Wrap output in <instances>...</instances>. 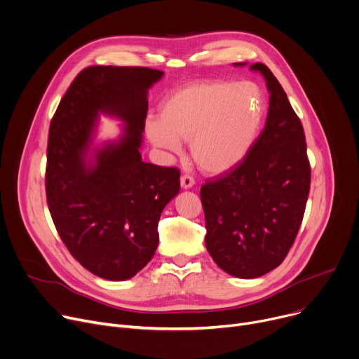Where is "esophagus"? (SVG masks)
Wrapping results in <instances>:
<instances>
[{
  "label": "esophagus",
  "mask_w": 359,
  "mask_h": 359,
  "mask_svg": "<svg viewBox=\"0 0 359 359\" xmlns=\"http://www.w3.org/2000/svg\"><path fill=\"white\" fill-rule=\"evenodd\" d=\"M194 184H196V181H194V178H192L191 175H182L181 177V187L184 189L192 188V187H194Z\"/></svg>",
  "instance_id": "1"
}]
</instances>
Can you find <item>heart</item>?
<instances>
[{
  "label": "heart",
  "mask_w": 359,
  "mask_h": 359,
  "mask_svg": "<svg viewBox=\"0 0 359 359\" xmlns=\"http://www.w3.org/2000/svg\"><path fill=\"white\" fill-rule=\"evenodd\" d=\"M264 118V95L252 81L201 80L165 97L159 121L145 130L156 148L181 152L189 142L197 167L211 175L234 168L253 147Z\"/></svg>",
  "instance_id": "1"
}]
</instances>
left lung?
Masks as SVG:
<instances>
[{
	"label": "left lung",
	"mask_w": 359,
	"mask_h": 359,
	"mask_svg": "<svg viewBox=\"0 0 359 359\" xmlns=\"http://www.w3.org/2000/svg\"><path fill=\"white\" fill-rule=\"evenodd\" d=\"M245 63H234L244 66ZM264 129L234 168L201 187L205 247L219 269L255 279L278 267L300 229L311 188V165L300 119L267 66Z\"/></svg>",
	"instance_id": "1"
}]
</instances>
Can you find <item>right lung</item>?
<instances>
[{
	"label": "right lung",
	"instance_id": "obj_1",
	"mask_svg": "<svg viewBox=\"0 0 359 359\" xmlns=\"http://www.w3.org/2000/svg\"><path fill=\"white\" fill-rule=\"evenodd\" d=\"M163 72L90 66L54 114L47 144L46 194L72 256L106 280H126L158 247L162 210L180 192V171L144 162L148 90ZM99 113L126 125L116 142L91 149Z\"/></svg>",
	"mask_w": 359,
	"mask_h": 359
}]
</instances>
